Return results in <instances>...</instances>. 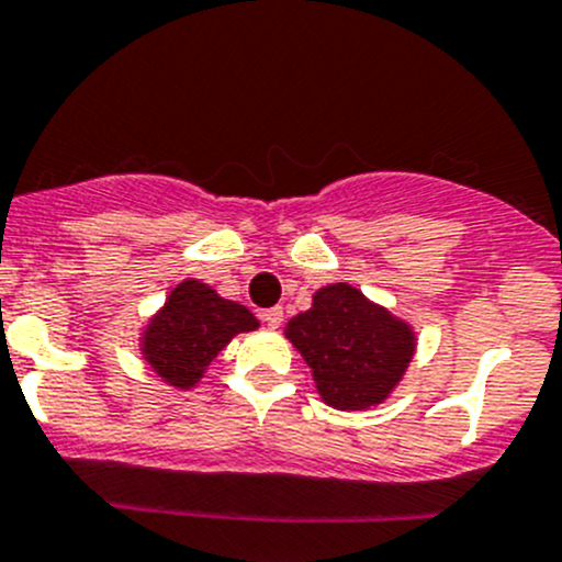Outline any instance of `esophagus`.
Here are the masks:
<instances>
[{
    "mask_svg": "<svg viewBox=\"0 0 562 562\" xmlns=\"http://www.w3.org/2000/svg\"><path fill=\"white\" fill-rule=\"evenodd\" d=\"M260 317H263V323H266V326H269V328H280V323H282V310H280V307H271V310H266V313L260 315Z\"/></svg>",
    "mask_w": 562,
    "mask_h": 562,
    "instance_id": "esophagus-1",
    "label": "esophagus"
}]
</instances>
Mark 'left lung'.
<instances>
[{"mask_svg":"<svg viewBox=\"0 0 562 562\" xmlns=\"http://www.w3.org/2000/svg\"><path fill=\"white\" fill-rule=\"evenodd\" d=\"M285 334L313 370L323 400L339 411L386 400L416 348L405 323L345 282L321 288L313 310L293 317Z\"/></svg>","mask_w":562,"mask_h":562,"instance_id":"1","label":"left lung"}]
</instances>
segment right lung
<instances>
[{"label":"right lung","instance_id":"right-lung-1","mask_svg":"<svg viewBox=\"0 0 562 562\" xmlns=\"http://www.w3.org/2000/svg\"><path fill=\"white\" fill-rule=\"evenodd\" d=\"M252 328L258 321L247 307L220 299L203 282L184 280L151 317L144 334V359L171 386L190 389L234 334Z\"/></svg>","mask_w":562,"mask_h":562}]
</instances>
